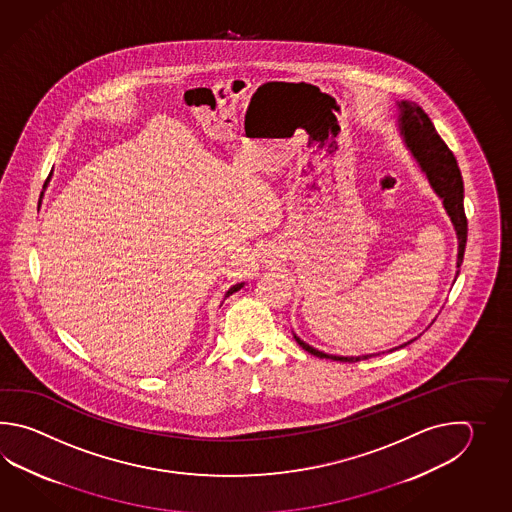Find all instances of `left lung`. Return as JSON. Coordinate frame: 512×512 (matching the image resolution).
Masks as SVG:
<instances>
[{
	"mask_svg": "<svg viewBox=\"0 0 512 512\" xmlns=\"http://www.w3.org/2000/svg\"><path fill=\"white\" fill-rule=\"evenodd\" d=\"M399 108H401L399 124H401V131H403L404 142L414 153L417 163L421 164V168L428 177V181L434 186L435 192L443 197L446 212H448V216L456 227L457 241H459V249H457V274H459V267L463 263L465 247H467L468 229L465 207H463V179H461L456 157H454V153L450 152V148L446 146L445 141L439 137V133L435 131L432 120L428 119L425 111L419 108L415 102L404 100L399 104ZM294 338L305 351H309L311 355L320 357V359L359 362V360L381 355V353H373V355H362V357H329L326 353L311 348L300 338ZM404 346L406 344L399 346V348H404Z\"/></svg>",
	"mask_w": 512,
	"mask_h": 512,
	"instance_id": "1",
	"label": "left lung"
}]
</instances>
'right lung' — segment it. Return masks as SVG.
<instances>
[{"label":"right lung","mask_w":512,"mask_h":512,"mask_svg":"<svg viewBox=\"0 0 512 512\" xmlns=\"http://www.w3.org/2000/svg\"><path fill=\"white\" fill-rule=\"evenodd\" d=\"M241 287H243V283H238V285H234L232 289H230L229 293H227V296H230L232 293H236V291H240Z\"/></svg>","instance_id":"obj_1"}]
</instances>
